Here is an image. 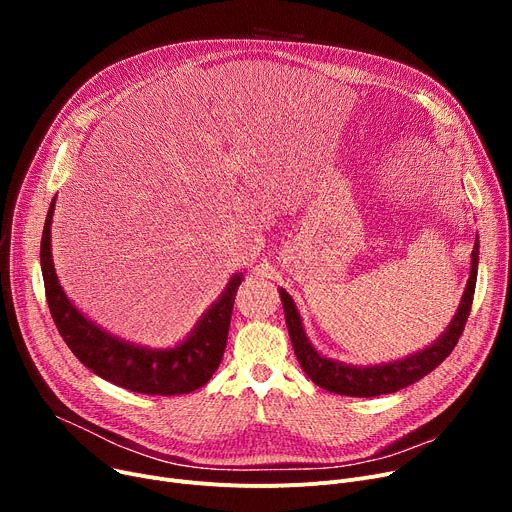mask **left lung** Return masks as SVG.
I'll return each mask as SVG.
<instances>
[{
  "label": "left lung",
  "instance_id": "left-lung-1",
  "mask_svg": "<svg viewBox=\"0 0 512 512\" xmlns=\"http://www.w3.org/2000/svg\"><path fill=\"white\" fill-rule=\"evenodd\" d=\"M477 265H479V240L475 238L469 280L463 290L459 309H456L454 317L450 319L448 328L432 344L421 348V351L405 359H396V361L378 363V365H348L338 359L321 355L307 338L297 305H294L290 294L284 288H280V299L286 315V328L292 340L294 355H297L303 371L309 375L313 384L334 394L369 398V396H380V394H392L407 388L419 382L421 378H425L429 371H434L452 353L456 342H459L467 324L471 303H473Z\"/></svg>",
  "mask_w": 512,
  "mask_h": 512
}]
</instances>
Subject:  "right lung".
I'll return each mask as SVG.
<instances>
[{
    "label": "right lung",
    "mask_w": 512,
    "mask_h": 512,
    "mask_svg": "<svg viewBox=\"0 0 512 512\" xmlns=\"http://www.w3.org/2000/svg\"><path fill=\"white\" fill-rule=\"evenodd\" d=\"M53 197L41 236V272L45 297L58 332L74 357L105 382L141 394L174 396L205 386L220 367L230 330V317L242 272L234 274L224 292L199 317L188 336L170 348H149L118 338L80 313L60 286L51 257Z\"/></svg>",
    "instance_id": "add662e5"
}]
</instances>
